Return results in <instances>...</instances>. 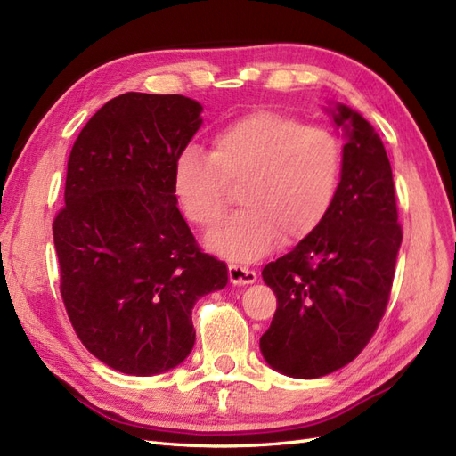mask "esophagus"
<instances>
[{
	"label": "esophagus",
	"instance_id": "esophagus-1",
	"mask_svg": "<svg viewBox=\"0 0 456 456\" xmlns=\"http://www.w3.org/2000/svg\"><path fill=\"white\" fill-rule=\"evenodd\" d=\"M228 276L233 286H248V284H255L256 281V273L248 266L241 265H230L228 266Z\"/></svg>",
	"mask_w": 456,
	"mask_h": 456
}]
</instances>
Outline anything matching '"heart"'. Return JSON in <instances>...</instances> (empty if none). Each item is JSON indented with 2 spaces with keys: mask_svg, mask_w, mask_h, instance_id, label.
<instances>
[{
  "mask_svg": "<svg viewBox=\"0 0 456 456\" xmlns=\"http://www.w3.org/2000/svg\"><path fill=\"white\" fill-rule=\"evenodd\" d=\"M341 180L336 136L273 110H261L216 130L211 151L183 147L172 168V188L193 226L208 228L223 215L228 186H240L241 211L208 232L205 248L230 261H255L278 238L299 241L322 223Z\"/></svg>",
  "mask_w": 456,
  "mask_h": 456,
  "instance_id": "heart-1",
  "label": "heart"
}]
</instances>
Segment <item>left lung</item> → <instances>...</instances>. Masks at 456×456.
Listing matches in <instances>:
<instances>
[{"mask_svg": "<svg viewBox=\"0 0 456 456\" xmlns=\"http://www.w3.org/2000/svg\"><path fill=\"white\" fill-rule=\"evenodd\" d=\"M326 113L346 136L336 201L309 236L263 268L278 309L258 347L270 368L299 379L336 372L366 347L386 313L403 240L378 132L343 103H328Z\"/></svg>", "mask_w": 456, "mask_h": 456, "instance_id": "left-lung-1", "label": "left lung"}]
</instances>
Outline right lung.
I'll return each mask as SVG.
<instances>
[{"label":"right lung","instance_id":"1","mask_svg":"<svg viewBox=\"0 0 456 456\" xmlns=\"http://www.w3.org/2000/svg\"><path fill=\"white\" fill-rule=\"evenodd\" d=\"M201 110L178 94H122L86 122L69 157L53 223L61 295L84 347L122 374L183 362L193 305L228 284L226 265L201 253L172 188Z\"/></svg>","mask_w":456,"mask_h":456}]
</instances>
